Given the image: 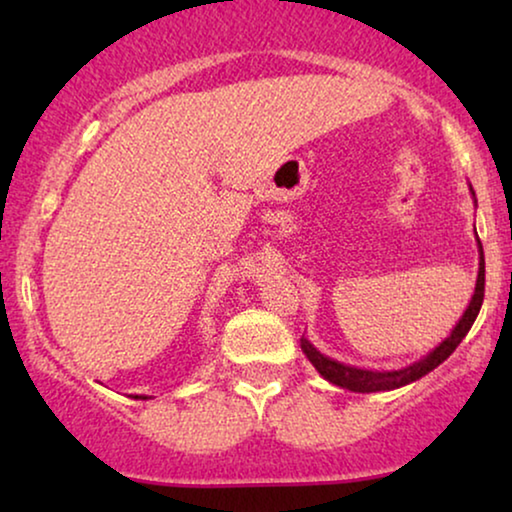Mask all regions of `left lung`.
Returning <instances> with one entry per match:
<instances>
[{
	"label": "left lung",
	"instance_id": "8db88e82",
	"mask_svg": "<svg viewBox=\"0 0 512 512\" xmlns=\"http://www.w3.org/2000/svg\"><path fill=\"white\" fill-rule=\"evenodd\" d=\"M473 193V188H471ZM475 198V193H473ZM475 240H478V254H480V268H478V279H475V291H473V298L471 303H468L466 312L461 314L459 324L452 328V333L447 335V338L440 342V345L429 352L422 359L410 363V366H405L401 370H366V368H356V366H347V363H340L331 359V356L321 354L317 347L312 345L310 340L300 338V349H303V354L310 359V363L314 368H317V373L328 380L335 387L340 389H349V391H356V394H373V391H391V389H398V387H405V384L410 382H417L419 377L429 375L433 368H438L440 363H443L447 356H450L454 349L459 347V342L466 338V333L471 331L475 317H478L480 307H482V298H485V254H482V242L478 233H475Z\"/></svg>",
	"mask_w": 512,
	"mask_h": 512
}]
</instances>
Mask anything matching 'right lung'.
Instances as JSON below:
<instances>
[{
  "label": "right lung",
  "mask_w": 512,
  "mask_h": 512,
  "mask_svg": "<svg viewBox=\"0 0 512 512\" xmlns=\"http://www.w3.org/2000/svg\"><path fill=\"white\" fill-rule=\"evenodd\" d=\"M135 398H146V396H135Z\"/></svg>",
  "instance_id": "add662e5"
}]
</instances>
